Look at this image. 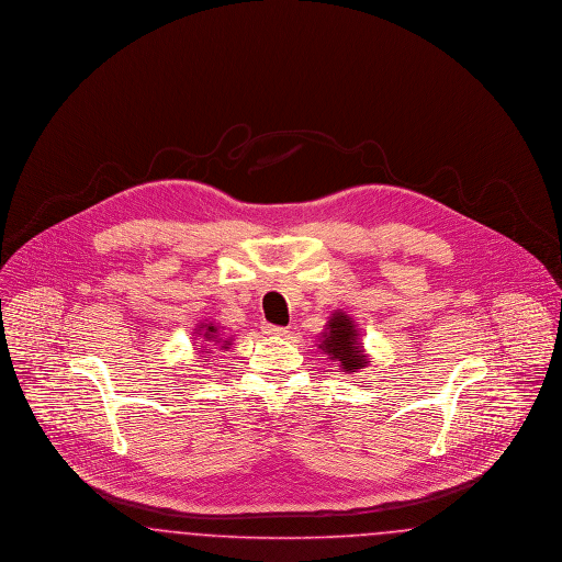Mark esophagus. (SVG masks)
<instances>
[{
    "instance_id": "1",
    "label": "esophagus",
    "mask_w": 562,
    "mask_h": 562,
    "mask_svg": "<svg viewBox=\"0 0 562 562\" xmlns=\"http://www.w3.org/2000/svg\"><path fill=\"white\" fill-rule=\"evenodd\" d=\"M261 328H263L266 335H271V337H284L289 333L284 326H276V324H268V322Z\"/></svg>"
}]
</instances>
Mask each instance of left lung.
Listing matches in <instances>:
<instances>
[{"mask_svg": "<svg viewBox=\"0 0 562 562\" xmlns=\"http://www.w3.org/2000/svg\"><path fill=\"white\" fill-rule=\"evenodd\" d=\"M321 349L330 356V360H337L348 373H356L358 369H364L369 364V358L364 356V349L358 339L356 322L346 312L330 314V321L324 333H321Z\"/></svg>", "mask_w": 562, "mask_h": 562, "instance_id": "8db88e82", "label": "left lung"}]
</instances>
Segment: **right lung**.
Returning a JSON list of instances; mask_svg holds the SVG:
<instances>
[{
    "instance_id": "obj_1",
    "label": "right lung",
    "mask_w": 562,
    "mask_h": 562,
    "mask_svg": "<svg viewBox=\"0 0 562 562\" xmlns=\"http://www.w3.org/2000/svg\"><path fill=\"white\" fill-rule=\"evenodd\" d=\"M198 335H202L204 337V344H223L221 348L227 349V346H229V341H223L218 335H221V328L216 326V324H213V322H202L198 328ZM200 348H204V346H200ZM211 353V351H209Z\"/></svg>"
}]
</instances>
